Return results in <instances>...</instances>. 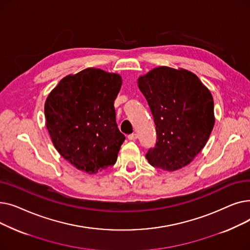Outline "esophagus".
<instances>
[{"instance_id": "esophagus-1", "label": "esophagus", "mask_w": 250, "mask_h": 250, "mask_svg": "<svg viewBox=\"0 0 250 250\" xmlns=\"http://www.w3.org/2000/svg\"><path fill=\"white\" fill-rule=\"evenodd\" d=\"M127 139H128L129 141H135V140H137V139H138V135H137V134L128 135V136H127Z\"/></svg>"}]
</instances>
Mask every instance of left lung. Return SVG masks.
Masks as SVG:
<instances>
[{
    "mask_svg": "<svg viewBox=\"0 0 250 250\" xmlns=\"http://www.w3.org/2000/svg\"><path fill=\"white\" fill-rule=\"evenodd\" d=\"M156 125L157 143L148 151L149 163L168 172L193 161L215 125L214 99L192 72L161 65L138 78Z\"/></svg>",
    "mask_w": 250,
    "mask_h": 250,
    "instance_id": "1",
    "label": "left lung"
}]
</instances>
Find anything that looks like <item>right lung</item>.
<instances>
[{
    "instance_id": "1",
    "label": "right lung",
    "mask_w": 250,
    "mask_h": 250,
    "mask_svg": "<svg viewBox=\"0 0 250 250\" xmlns=\"http://www.w3.org/2000/svg\"><path fill=\"white\" fill-rule=\"evenodd\" d=\"M122 76L87 68L63 77L44 103L45 125L62 157L87 174L116 162L125 136L115 122Z\"/></svg>"
}]
</instances>
